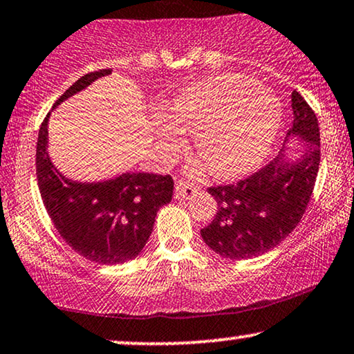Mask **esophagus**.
I'll list each match as a JSON object with an SVG mask.
<instances>
[{
  "label": "esophagus",
  "mask_w": 354,
  "mask_h": 354,
  "mask_svg": "<svg viewBox=\"0 0 354 354\" xmlns=\"http://www.w3.org/2000/svg\"><path fill=\"white\" fill-rule=\"evenodd\" d=\"M199 187L194 186L192 183H187L185 180H178L174 185V196L176 199H192L198 194Z\"/></svg>",
  "instance_id": "34e87169"
}]
</instances>
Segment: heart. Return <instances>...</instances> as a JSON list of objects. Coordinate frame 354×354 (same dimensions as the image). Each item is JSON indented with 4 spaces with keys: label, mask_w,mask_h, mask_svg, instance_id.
Masks as SVG:
<instances>
[{
    "label": "heart",
    "mask_w": 354,
    "mask_h": 354,
    "mask_svg": "<svg viewBox=\"0 0 354 354\" xmlns=\"http://www.w3.org/2000/svg\"><path fill=\"white\" fill-rule=\"evenodd\" d=\"M176 127L198 132L196 145L218 178L252 171L270 151L281 125V102L271 89L236 73L217 75L186 88L171 101ZM169 144L176 129L165 127ZM205 165H192L204 171Z\"/></svg>",
    "instance_id": "obj_1"
}]
</instances>
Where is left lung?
<instances>
[{"instance_id": "1", "label": "left lung", "mask_w": 354, "mask_h": 354, "mask_svg": "<svg viewBox=\"0 0 354 354\" xmlns=\"http://www.w3.org/2000/svg\"><path fill=\"white\" fill-rule=\"evenodd\" d=\"M290 97V132L310 145L302 158L288 163L279 153L245 180L209 187L217 212L201 235L223 258L250 259L270 252L296 229L312 198L320 165L319 122L297 91Z\"/></svg>"}]
</instances>
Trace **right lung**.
Listing matches in <instances>:
<instances>
[{
	"mask_svg": "<svg viewBox=\"0 0 354 354\" xmlns=\"http://www.w3.org/2000/svg\"><path fill=\"white\" fill-rule=\"evenodd\" d=\"M111 68L91 71L58 97L55 106L82 91ZM48 114L40 124L35 171L44 205L62 239L75 252L100 265L133 259L145 247L155 217L173 196V178L125 173L104 183H75L53 168L47 155Z\"/></svg>",
	"mask_w": 354,
	"mask_h": 354,
	"instance_id": "obj_1",
	"label": "right lung"
}]
</instances>
